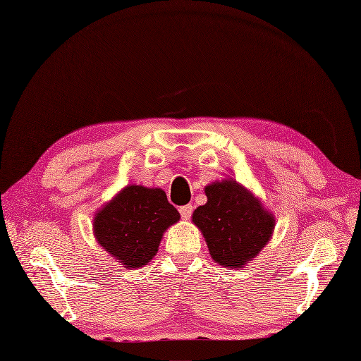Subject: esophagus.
Returning a JSON list of instances; mask_svg holds the SVG:
<instances>
[{
	"label": "esophagus",
	"instance_id": "esophagus-1",
	"mask_svg": "<svg viewBox=\"0 0 361 361\" xmlns=\"http://www.w3.org/2000/svg\"><path fill=\"white\" fill-rule=\"evenodd\" d=\"M179 212H180V216L183 218V220H188V218H190L191 214H192V206H191V204L180 206V207H179Z\"/></svg>",
	"mask_w": 361,
	"mask_h": 361
}]
</instances>
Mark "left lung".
I'll use <instances>...</instances> for the list:
<instances>
[{"label": "left lung", "mask_w": 361, "mask_h": 361, "mask_svg": "<svg viewBox=\"0 0 361 361\" xmlns=\"http://www.w3.org/2000/svg\"><path fill=\"white\" fill-rule=\"evenodd\" d=\"M207 202L192 212L212 259L227 268H241L255 259L272 236L276 220L260 200L233 179L204 188Z\"/></svg>", "instance_id": "1"}]
</instances>
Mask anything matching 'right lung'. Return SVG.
Returning <instances> with one entry per match:
<instances>
[{
	"instance_id": "1",
	"label": "right lung",
	"mask_w": 361,
	"mask_h": 361,
	"mask_svg": "<svg viewBox=\"0 0 361 361\" xmlns=\"http://www.w3.org/2000/svg\"><path fill=\"white\" fill-rule=\"evenodd\" d=\"M179 218L161 188L128 185L97 211L93 232L120 265L140 268L157 255L164 232Z\"/></svg>"
}]
</instances>
